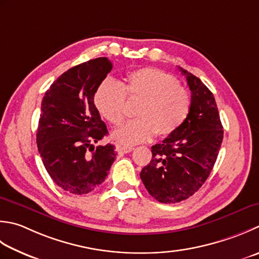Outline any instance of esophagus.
Returning a JSON list of instances; mask_svg holds the SVG:
<instances>
[{"instance_id": "obj_1", "label": "esophagus", "mask_w": 259, "mask_h": 259, "mask_svg": "<svg viewBox=\"0 0 259 259\" xmlns=\"http://www.w3.org/2000/svg\"><path fill=\"white\" fill-rule=\"evenodd\" d=\"M116 150H118L119 154H128L130 151H133V147H124V146H116Z\"/></svg>"}]
</instances>
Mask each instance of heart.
I'll list each match as a JSON object with an SVG mask.
<instances>
[{"label": "heart", "mask_w": 259, "mask_h": 259, "mask_svg": "<svg viewBox=\"0 0 259 259\" xmlns=\"http://www.w3.org/2000/svg\"><path fill=\"white\" fill-rule=\"evenodd\" d=\"M125 98L139 101L137 119L121 125L112 137L126 146L146 143L155 134L160 138L173 135L186 121L192 106L190 93L173 75L151 67L133 70L121 84L104 80L96 90L94 102L105 120L119 125L124 119Z\"/></svg>", "instance_id": "b5f03b06"}]
</instances>
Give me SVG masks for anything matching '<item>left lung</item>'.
<instances>
[{
	"label": "left lung",
	"mask_w": 259,
	"mask_h": 259,
	"mask_svg": "<svg viewBox=\"0 0 259 259\" xmlns=\"http://www.w3.org/2000/svg\"><path fill=\"white\" fill-rule=\"evenodd\" d=\"M179 69L191 91L190 114L179 130L151 147L153 158L140 173L148 193L166 204L189 199L204 184L224 139L213 94L196 76Z\"/></svg>",
	"instance_id": "left-lung-1"
}]
</instances>
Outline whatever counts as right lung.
Listing matches in <instances>:
<instances>
[{"label":"right lung","mask_w":259,"mask_h":259,"mask_svg":"<svg viewBox=\"0 0 259 259\" xmlns=\"http://www.w3.org/2000/svg\"><path fill=\"white\" fill-rule=\"evenodd\" d=\"M112 67L106 57L74 66L50 85L42 99L38 150L53 181L69 193L94 191L116 156L113 145H94L108 135L94 95Z\"/></svg>","instance_id":"obj_1"}]
</instances>
